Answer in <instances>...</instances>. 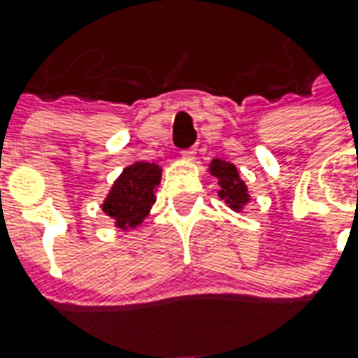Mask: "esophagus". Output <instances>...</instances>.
<instances>
[{
    "instance_id": "34e87169",
    "label": "esophagus",
    "mask_w": 358,
    "mask_h": 358,
    "mask_svg": "<svg viewBox=\"0 0 358 358\" xmlns=\"http://www.w3.org/2000/svg\"><path fill=\"white\" fill-rule=\"evenodd\" d=\"M196 156V148H186V150H182V158H186V160H192Z\"/></svg>"
}]
</instances>
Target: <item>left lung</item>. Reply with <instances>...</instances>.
Returning <instances> with one entry per match:
<instances>
[{"label":"left lung","mask_w":358,"mask_h":358,"mask_svg":"<svg viewBox=\"0 0 358 358\" xmlns=\"http://www.w3.org/2000/svg\"><path fill=\"white\" fill-rule=\"evenodd\" d=\"M210 174L217 178V186H220L217 196L228 203L234 212L243 210V206L252 200L250 194H248L245 182L240 178L238 168L234 164H229L226 160H220V158H214L210 162Z\"/></svg>","instance_id":"1"}]
</instances>
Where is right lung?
Wrapping results in <instances>:
<instances>
[{
  "mask_svg": "<svg viewBox=\"0 0 358 358\" xmlns=\"http://www.w3.org/2000/svg\"><path fill=\"white\" fill-rule=\"evenodd\" d=\"M162 168L155 162H134L122 170L103 202V212L115 220V226L130 229L141 226L156 202V186Z\"/></svg>",
  "mask_w": 358,
  "mask_h": 358,
  "instance_id": "1",
  "label": "right lung"
}]
</instances>
